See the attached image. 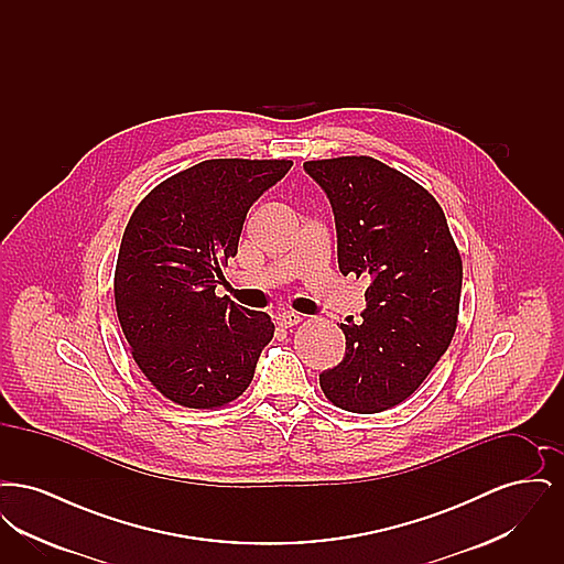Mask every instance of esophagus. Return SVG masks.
<instances>
[{
    "mask_svg": "<svg viewBox=\"0 0 564 564\" xmlns=\"http://www.w3.org/2000/svg\"><path fill=\"white\" fill-rule=\"evenodd\" d=\"M300 322H302V315L292 313V311H285V313H281V315L276 317V323H279L281 327H294V325H297Z\"/></svg>",
    "mask_w": 564,
    "mask_h": 564,
    "instance_id": "obj_1",
    "label": "esophagus"
}]
</instances>
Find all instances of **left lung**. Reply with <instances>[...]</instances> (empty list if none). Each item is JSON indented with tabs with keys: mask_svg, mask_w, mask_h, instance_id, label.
<instances>
[{
	"mask_svg": "<svg viewBox=\"0 0 564 564\" xmlns=\"http://www.w3.org/2000/svg\"><path fill=\"white\" fill-rule=\"evenodd\" d=\"M325 189L340 272L370 279L361 325H340L345 359L319 375L329 402L375 414L408 400L451 347L463 262L427 189L372 156L304 162Z\"/></svg>",
	"mask_w": 564,
	"mask_h": 564,
	"instance_id": "obj_1",
	"label": "left lung"
}]
</instances>
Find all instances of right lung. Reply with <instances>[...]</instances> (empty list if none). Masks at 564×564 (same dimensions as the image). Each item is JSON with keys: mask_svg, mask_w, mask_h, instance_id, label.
<instances>
[{"mask_svg": "<svg viewBox=\"0 0 564 564\" xmlns=\"http://www.w3.org/2000/svg\"><path fill=\"white\" fill-rule=\"evenodd\" d=\"M292 161L214 159L171 175L122 235L113 300L134 364L166 400L215 410L241 398L274 336L262 311L215 295L249 207Z\"/></svg>", "mask_w": 564, "mask_h": 564, "instance_id": "add662e5", "label": "right lung"}]
</instances>
